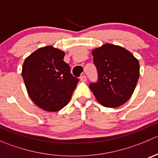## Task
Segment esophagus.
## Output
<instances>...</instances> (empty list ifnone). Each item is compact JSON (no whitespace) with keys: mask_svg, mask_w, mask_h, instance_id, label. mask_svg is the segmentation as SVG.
Here are the masks:
<instances>
[{"mask_svg":"<svg viewBox=\"0 0 158 158\" xmlns=\"http://www.w3.org/2000/svg\"><path fill=\"white\" fill-rule=\"evenodd\" d=\"M80 80H81V81H82V82H85V81L87 80L86 76H85V75H83V76H80Z\"/></svg>","mask_w":158,"mask_h":158,"instance_id":"34e87169","label":"esophagus"}]
</instances>
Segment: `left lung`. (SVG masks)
<instances>
[{"label":"left lung","mask_w":158,"mask_h":158,"mask_svg":"<svg viewBox=\"0 0 158 158\" xmlns=\"http://www.w3.org/2000/svg\"><path fill=\"white\" fill-rule=\"evenodd\" d=\"M92 53L98 81L89 84V88L96 99L108 108L125 104L139 78L138 60L126 49L113 44H104Z\"/></svg>","instance_id":"8db88e82"}]
</instances>
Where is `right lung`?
Segmentation results:
<instances>
[{"mask_svg":"<svg viewBox=\"0 0 158 158\" xmlns=\"http://www.w3.org/2000/svg\"><path fill=\"white\" fill-rule=\"evenodd\" d=\"M65 52L52 46L36 49L24 60L22 77L30 98L47 111H57L69 102L79 79L63 60Z\"/></svg>","mask_w":158,"mask_h":158,"instance_id":"obj_1","label":"right lung"}]
</instances>
